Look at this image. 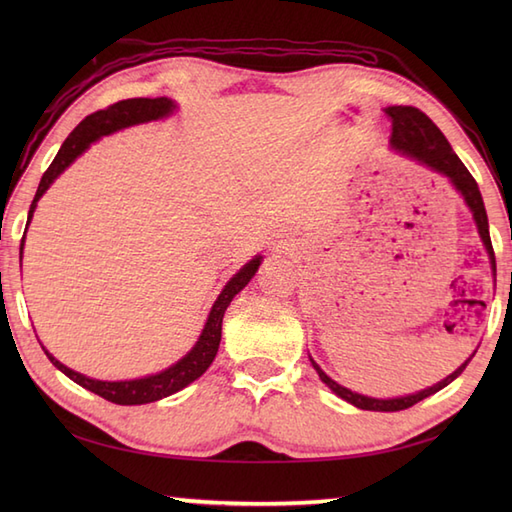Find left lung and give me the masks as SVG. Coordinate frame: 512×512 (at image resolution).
Masks as SVG:
<instances>
[{
    "mask_svg": "<svg viewBox=\"0 0 512 512\" xmlns=\"http://www.w3.org/2000/svg\"><path fill=\"white\" fill-rule=\"evenodd\" d=\"M385 114L389 116L391 121V138L389 143L400 154H405L413 160H418L420 165H427L433 171L442 173V176H447L451 180V184L458 193L464 198L466 206H469L471 213H473V220L477 224V231H480L482 242L486 246V253L488 259H491V268H493V275H495V250L491 244V233H488V217H486V209H484V200H482V193L477 189V182L475 178L469 173L462 165V160L455 156V151L451 149L449 140L444 138V134L436 127V123L431 121V118L420 112L418 107H409V105H394V107H387ZM475 354H471L466 361L455 369L453 374H449L444 380H440L438 385H433L429 389H422L418 394H411V396H400V398H369V396H361L356 394V391L347 389L339 383H334V380L323 372V369L312 361V367L317 369L319 378L323 380L325 385H328L336 396L343 398L350 402V405L358 407V409H365V411H402V409H409L416 405V402L429 398L431 394H436L442 387H447L449 383H453L455 378H458L466 365L471 363V358Z\"/></svg>",
    "mask_w": 512,
    "mask_h": 512,
    "instance_id": "1",
    "label": "left lung"
}]
</instances>
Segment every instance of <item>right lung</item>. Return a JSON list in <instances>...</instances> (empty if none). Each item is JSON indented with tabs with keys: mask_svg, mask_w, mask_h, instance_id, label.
I'll return each mask as SVG.
<instances>
[{
	"mask_svg": "<svg viewBox=\"0 0 512 512\" xmlns=\"http://www.w3.org/2000/svg\"><path fill=\"white\" fill-rule=\"evenodd\" d=\"M173 110H176V103L167 96H160V99H127V101H118L105 110L94 112L90 116H85L83 121L74 127V132L63 140V145L59 149V154L54 156L52 165L48 167V171L43 173V178L39 182V189L35 193V200L30 204L28 211V222L32 220V213L37 209V202L43 193L48 191L50 184L57 180L61 173L68 169L72 162L79 158L85 149H88L92 143H96L101 136H107L116 132V129H123L129 125H138V123H149V121H158V118L169 116ZM21 250H24V239H21ZM259 264H262V257L250 259V262L239 268V273L233 275V279L228 281L224 286V290L220 292V297L213 303V308L209 312V319H206L204 330L200 334L198 343L193 345V350L180 358L176 365H171L169 369L160 374H151L145 378H136V380H96V378H88L74 369L65 367L63 363H59L46 347L43 352L50 358V363L61 369V372L72 378L76 385H81L85 389L94 391L101 398L116 402V405H147V402H156L160 398H167L176 391L184 389L189 383H193L195 378H200L209 365L213 363V358L217 354V347H220L222 341V319L226 308L231 306L233 297L242 290L253 275L257 273Z\"/></svg>",
	"mask_w": 512,
	"mask_h": 512,
	"instance_id": "1",
	"label": "right lung"
}]
</instances>
